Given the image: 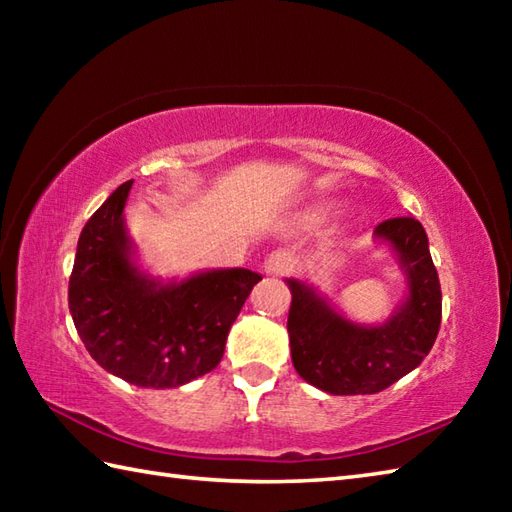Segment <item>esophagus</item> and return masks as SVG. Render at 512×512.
<instances>
[{"instance_id": "34e87169", "label": "esophagus", "mask_w": 512, "mask_h": 512, "mask_svg": "<svg viewBox=\"0 0 512 512\" xmlns=\"http://www.w3.org/2000/svg\"><path fill=\"white\" fill-rule=\"evenodd\" d=\"M292 255L288 250H275V253H270L264 262V273L266 275H273V277H284L292 273Z\"/></svg>"}]
</instances>
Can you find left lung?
<instances>
[{
	"mask_svg": "<svg viewBox=\"0 0 512 512\" xmlns=\"http://www.w3.org/2000/svg\"><path fill=\"white\" fill-rule=\"evenodd\" d=\"M374 237L391 246L407 277V297L385 323H354L312 286L286 279L292 365L306 383L334 396L378 394L394 385L422 363L440 330L442 290L422 224L391 217Z\"/></svg>",
	"mask_w": 512,
	"mask_h": 512,
	"instance_id": "left-lung-1",
	"label": "left lung"
}]
</instances>
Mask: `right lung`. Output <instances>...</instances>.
Here are the masks:
<instances>
[{
  "mask_svg": "<svg viewBox=\"0 0 512 512\" xmlns=\"http://www.w3.org/2000/svg\"><path fill=\"white\" fill-rule=\"evenodd\" d=\"M129 180L83 226L68 303L85 350L138 387L169 389L209 374L259 277L246 268L206 270L162 284L134 262L125 231Z\"/></svg>",
  "mask_w": 512,
  "mask_h": 512,
  "instance_id": "obj_1",
  "label": "right lung"
}]
</instances>
